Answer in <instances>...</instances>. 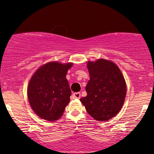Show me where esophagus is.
<instances>
[{"label": "esophagus", "mask_w": 154, "mask_h": 154, "mask_svg": "<svg viewBox=\"0 0 154 154\" xmlns=\"http://www.w3.org/2000/svg\"><path fill=\"white\" fill-rule=\"evenodd\" d=\"M73 97L75 99H80L81 98V93L80 92H75L73 94Z\"/></svg>", "instance_id": "esophagus-1"}]
</instances>
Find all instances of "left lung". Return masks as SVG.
Returning a JSON list of instances; mask_svg holds the SVG:
<instances>
[{
  "label": "left lung",
  "instance_id": "left-lung-1",
  "mask_svg": "<svg viewBox=\"0 0 154 154\" xmlns=\"http://www.w3.org/2000/svg\"><path fill=\"white\" fill-rule=\"evenodd\" d=\"M90 79L85 87L87 96L80 101L87 112L98 121H107L123 106L126 85L121 71L112 62L99 59L88 62Z\"/></svg>",
  "mask_w": 154,
  "mask_h": 154
}]
</instances>
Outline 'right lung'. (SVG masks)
Segmentation results:
<instances>
[{"instance_id":"obj_1","label":"right lung","mask_w":154,"mask_h":154,"mask_svg":"<svg viewBox=\"0 0 154 154\" xmlns=\"http://www.w3.org/2000/svg\"><path fill=\"white\" fill-rule=\"evenodd\" d=\"M72 64L48 62L31 78L28 87L29 103L42 119L55 121L63 115L72 94L66 75Z\"/></svg>"}]
</instances>
